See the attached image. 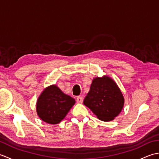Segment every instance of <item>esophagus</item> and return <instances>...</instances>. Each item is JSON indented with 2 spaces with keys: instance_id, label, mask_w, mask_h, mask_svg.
Returning a JSON list of instances; mask_svg holds the SVG:
<instances>
[{
  "instance_id": "1",
  "label": "esophagus",
  "mask_w": 159,
  "mask_h": 159,
  "mask_svg": "<svg viewBox=\"0 0 159 159\" xmlns=\"http://www.w3.org/2000/svg\"><path fill=\"white\" fill-rule=\"evenodd\" d=\"M83 101V99L82 96H77L76 97V102L78 103H82Z\"/></svg>"
}]
</instances>
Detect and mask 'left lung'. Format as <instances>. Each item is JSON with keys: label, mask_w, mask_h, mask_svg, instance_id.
Here are the masks:
<instances>
[{"label": "left lung", "mask_w": 159, "mask_h": 159, "mask_svg": "<svg viewBox=\"0 0 159 159\" xmlns=\"http://www.w3.org/2000/svg\"><path fill=\"white\" fill-rule=\"evenodd\" d=\"M83 104L99 120L111 121L124 107V99L116 83L108 76L94 79Z\"/></svg>", "instance_id": "obj_1"}]
</instances>
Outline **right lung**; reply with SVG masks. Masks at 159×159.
I'll return each mask as SVG.
<instances>
[{"instance_id": "obj_1", "label": "right lung", "mask_w": 159, "mask_h": 159, "mask_svg": "<svg viewBox=\"0 0 159 159\" xmlns=\"http://www.w3.org/2000/svg\"><path fill=\"white\" fill-rule=\"evenodd\" d=\"M75 100L62 92L58 87L50 85L39 96L37 102V113L40 119L46 123H59L71 108Z\"/></svg>"}]
</instances>
